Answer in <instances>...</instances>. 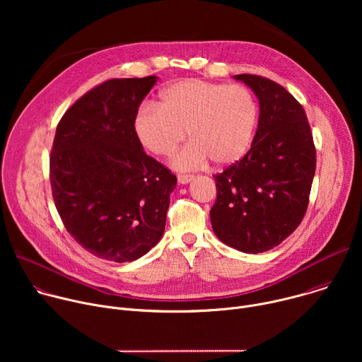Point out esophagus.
Wrapping results in <instances>:
<instances>
[{
	"mask_svg": "<svg viewBox=\"0 0 362 362\" xmlns=\"http://www.w3.org/2000/svg\"><path fill=\"white\" fill-rule=\"evenodd\" d=\"M193 179H194L193 175H179V176H177V182H179L180 185H187V183H190Z\"/></svg>",
	"mask_w": 362,
	"mask_h": 362,
	"instance_id": "1",
	"label": "esophagus"
}]
</instances>
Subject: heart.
Wrapping results in <instances>:
<instances>
[{
  "instance_id": "obj_1",
  "label": "heart",
  "mask_w": 362,
  "mask_h": 362,
  "mask_svg": "<svg viewBox=\"0 0 362 362\" xmlns=\"http://www.w3.org/2000/svg\"><path fill=\"white\" fill-rule=\"evenodd\" d=\"M259 119L253 93L240 84L186 78L165 87L160 103L137 110L133 129L140 144L156 156H170L176 170H194L209 160L218 168L238 163L247 153Z\"/></svg>"
}]
</instances>
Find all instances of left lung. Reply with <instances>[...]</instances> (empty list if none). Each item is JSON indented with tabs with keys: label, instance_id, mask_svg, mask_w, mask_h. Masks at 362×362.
I'll use <instances>...</instances> for the list:
<instances>
[{
	"label": "left lung",
	"instance_id": "8db88e82",
	"mask_svg": "<svg viewBox=\"0 0 362 362\" xmlns=\"http://www.w3.org/2000/svg\"><path fill=\"white\" fill-rule=\"evenodd\" d=\"M259 101V120L245 158L219 175L211 209L215 235L243 253L267 252L300 223L315 175V146L306 115L278 83L238 74Z\"/></svg>",
	"mask_w": 362,
	"mask_h": 362
}]
</instances>
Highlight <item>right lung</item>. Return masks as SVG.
Segmentation results:
<instances>
[{"label": "right lung", "instance_id": "obj_1", "mask_svg": "<svg viewBox=\"0 0 362 362\" xmlns=\"http://www.w3.org/2000/svg\"><path fill=\"white\" fill-rule=\"evenodd\" d=\"M159 77L113 78L84 94L60 120L49 182L69 233L91 255L133 262L163 236L177 179L147 156L133 120Z\"/></svg>", "mask_w": 362, "mask_h": 362}]
</instances>
